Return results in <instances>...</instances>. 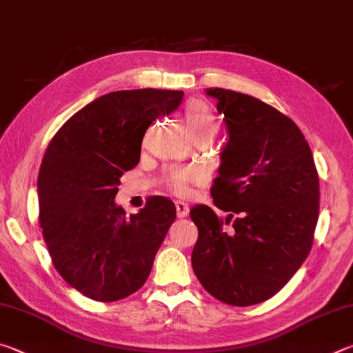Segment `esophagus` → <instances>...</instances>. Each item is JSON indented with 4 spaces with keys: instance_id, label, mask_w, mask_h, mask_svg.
I'll return each mask as SVG.
<instances>
[{
    "instance_id": "obj_1",
    "label": "esophagus",
    "mask_w": 353,
    "mask_h": 353,
    "mask_svg": "<svg viewBox=\"0 0 353 353\" xmlns=\"http://www.w3.org/2000/svg\"><path fill=\"white\" fill-rule=\"evenodd\" d=\"M176 210H177V218H185L188 214V205L185 202L177 201L176 202Z\"/></svg>"
}]
</instances>
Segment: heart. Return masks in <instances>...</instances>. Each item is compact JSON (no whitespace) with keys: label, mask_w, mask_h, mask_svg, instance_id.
<instances>
[{"label":"heart","mask_w":353,"mask_h":353,"mask_svg":"<svg viewBox=\"0 0 353 353\" xmlns=\"http://www.w3.org/2000/svg\"><path fill=\"white\" fill-rule=\"evenodd\" d=\"M185 121L196 141H212L218 132V118L210 105L201 99H191L185 105ZM198 181V172L188 168H176L168 172V182L172 193L177 196H190L191 185Z\"/></svg>","instance_id":"b5f03b06"}]
</instances>
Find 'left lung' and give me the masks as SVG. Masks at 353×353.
<instances>
[{
  "instance_id": "1",
  "label": "left lung",
  "mask_w": 353,
  "mask_h": 353,
  "mask_svg": "<svg viewBox=\"0 0 353 353\" xmlns=\"http://www.w3.org/2000/svg\"><path fill=\"white\" fill-rule=\"evenodd\" d=\"M205 93L218 99L229 132L210 190L213 204L229 216L223 221L208 205L190 210L199 232L191 265L218 301L255 305L277 294L310 254L319 176L291 118L249 94L225 88Z\"/></svg>"
}]
</instances>
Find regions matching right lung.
<instances>
[{
	"label": "right lung",
	"mask_w": 353,
	"mask_h": 353,
	"mask_svg": "<svg viewBox=\"0 0 353 353\" xmlns=\"http://www.w3.org/2000/svg\"><path fill=\"white\" fill-rule=\"evenodd\" d=\"M182 98L183 92L155 88L103 94L46 148L37 179L40 229L57 272L93 301H119L140 290L174 223L168 198L152 196L126 216L115 196L119 179L140 162L146 129Z\"/></svg>",
	"instance_id": "add662e5"
}]
</instances>
